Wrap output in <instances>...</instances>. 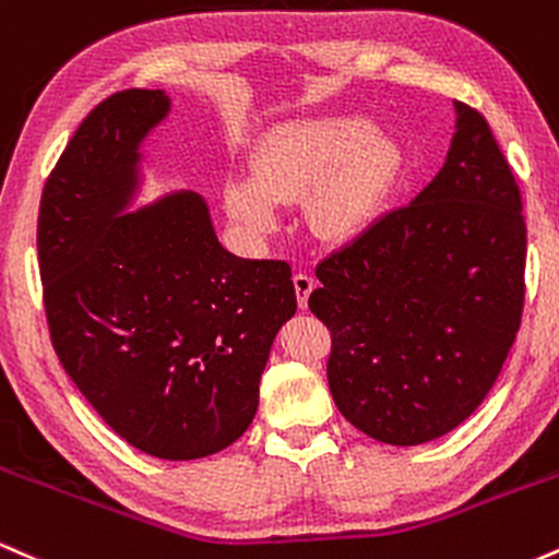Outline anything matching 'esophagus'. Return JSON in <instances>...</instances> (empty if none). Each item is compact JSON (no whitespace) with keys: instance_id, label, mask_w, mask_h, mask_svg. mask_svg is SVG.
I'll return each instance as SVG.
<instances>
[{"instance_id":"1","label":"esophagus","mask_w":559,"mask_h":559,"mask_svg":"<svg viewBox=\"0 0 559 559\" xmlns=\"http://www.w3.org/2000/svg\"><path fill=\"white\" fill-rule=\"evenodd\" d=\"M294 292H297V301L299 307H307V297H310V292L316 288V281H312L310 273H294Z\"/></svg>"}]
</instances>
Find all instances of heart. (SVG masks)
I'll list each match as a JSON object with an SVG mask.
<instances>
[{
  "mask_svg": "<svg viewBox=\"0 0 559 559\" xmlns=\"http://www.w3.org/2000/svg\"><path fill=\"white\" fill-rule=\"evenodd\" d=\"M400 173V150L365 118L299 120L267 133L254 178L226 186L234 221L252 230L275 226L278 202L310 197V221L325 239H352L376 223Z\"/></svg>",
  "mask_w": 559,
  "mask_h": 559,
  "instance_id": "obj_1",
  "label": "heart"
}]
</instances>
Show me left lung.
<instances>
[{"mask_svg": "<svg viewBox=\"0 0 559 559\" xmlns=\"http://www.w3.org/2000/svg\"><path fill=\"white\" fill-rule=\"evenodd\" d=\"M454 107L457 133L439 176L320 260V288L307 299L331 331L325 376L338 413L394 447L471 418L523 318L521 186L484 115Z\"/></svg>", "mask_w": 559, "mask_h": 559, "instance_id": "8db88e82", "label": "left lung"}]
</instances>
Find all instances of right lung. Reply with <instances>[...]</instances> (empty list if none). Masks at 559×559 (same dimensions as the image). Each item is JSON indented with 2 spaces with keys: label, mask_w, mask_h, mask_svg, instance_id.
<instances>
[{
  "label": "right lung",
  "mask_w": 559,
  "mask_h": 559,
  "mask_svg": "<svg viewBox=\"0 0 559 559\" xmlns=\"http://www.w3.org/2000/svg\"><path fill=\"white\" fill-rule=\"evenodd\" d=\"M168 96L126 88L83 118L38 204V273L66 373L115 433L159 460L221 452L247 431L281 325L286 260L226 252L197 194L118 217L136 144Z\"/></svg>",
  "instance_id": "add662e5"
}]
</instances>
